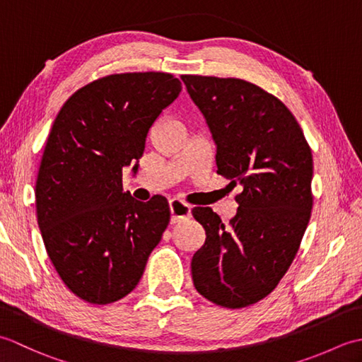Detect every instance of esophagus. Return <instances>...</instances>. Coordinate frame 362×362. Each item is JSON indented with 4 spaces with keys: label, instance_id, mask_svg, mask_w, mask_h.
<instances>
[{
    "label": "esophagus",
    "instance_id": "34e87169",
    "mask_svg": "<svg viewBox=\"0 0 362 362\" xmlns=\"http://www.w3.org/2000/svg\"><path fill=\"white\" fill-rule=\"evenodd\" d=\"M169 210H171V224H177V222H182L191 216V206L182 202L180 199L169 201Z\"/></svg>",
    "mask_w": 362,
    "mask_h": 362
}]
</instances>
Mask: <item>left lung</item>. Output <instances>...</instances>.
I'll use <instances>...</instances> for the list:
<instances>
[{
    "label": "left lung",
    "instance_id": "1",
    "mask_svg": "<svg viewBox=\"0 0 362 362\" xmlns=\"http://www.w3.org/2000/svg\"><path fill=\"white\" fill-rule=\"evenodd\" d=\"M216 146L218 174L241 185L230 224L193 209L205 243L191 259L194 288L224 308L271 294L298 250L313 209V156L288 107L241 79L182 76Z\"/></svg>",
    "mask_w": 362,
    "mask_h": 362
}]
</instances>
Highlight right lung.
I'll return each mask as SVG.
<instances>
[{
  "instance_id": "add662e5",
  "label": "right lung",
  "mask_w": 362,
  "mask_h": 362,
  "mask_svg": "<svg viewBox=\"0 0 362 362\" xmlns=\"http://www.w3.org/2000/svg\"><path fill=\"white\" fill-rule=\"evenodd\" d=\"M168 73L98 79L54 119L35 183L46 252L73 294L93 305L126 297L140 281L169 222L163 196L122 193V168L143 157L153 122L180 95Z\"/></svg>"
}]
</instances>
